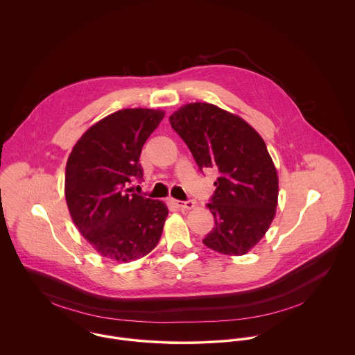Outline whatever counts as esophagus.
I'll list each match as a JSON object with an SVG mask.
<instances>
[{
  "label": "esophagus",
  "instance_id": "34e87169",
  "mask_svg": "<svg viewBox=\"0 0 355 355\" xmlns=\"http://www.w3.org/2000/svg\"><path fill=\"white\" fill-rule=\"evenodd\" d=\"M175 205L180 209H193L196 206V202L193 200H187V201H175Z\"/></svg>",
  "mask_w": 355,
  "mask_h": 355
}]
</instances>
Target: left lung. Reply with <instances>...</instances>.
I'll return each instance as SVG.
<instances>
[{
    "label": "left lung",
    "instance_id": "left-lung-1",
    "mask_svg": "<svg viewBox=\"0 0 355 355\" xmlns=\"http://www.w3.org/2000/svg\"><path fill=\"white\" fill-rule=\"evenodd\" d=\"M169 123L198 169L218 172L206 205L214 227L203 245L227 255L248 253L268 231L277 206V173L263 139L243 119L206 102L182 106Z\"/></svg>",
    "mask_w": 355,
    "mask_h": 355
}]
</instances>
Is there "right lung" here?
Wrapping results in <instances>:
<instances>
[{"label":"right lung","instance_id":"right-lung-1","mask_svg":"<svg viewBox=\"0 0 355 355\" xmlns=\"http://www.w3.org/2000/svg\"><path fill=\"white\" fill-rule=\"evenodd\" d=\"M162 117V110L142 107L114 112L89 128L69 154L67 205L80 234L102 257L138 259L161 238L165 203L127 187L142 180L141 152Z\"/></svg>","mask_w":355,"mask_h":355}]
</instances>
